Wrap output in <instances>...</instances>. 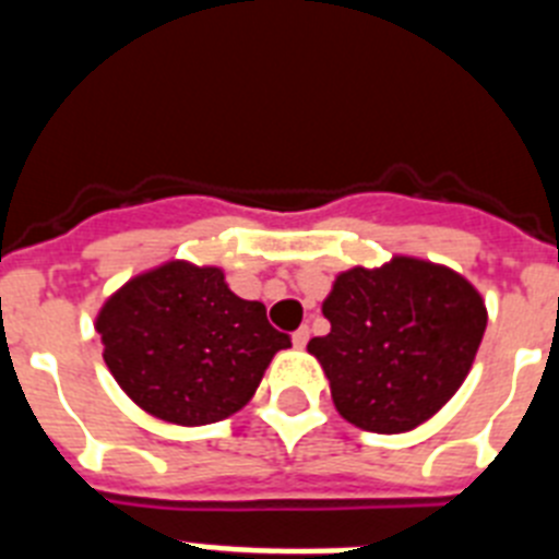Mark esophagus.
<instances>
[{"label":"esophagus","instance_id":"34e87169","mask_svg":"<svg viewBox=\"0 0 559 559\" xmlns=\"http://www.w3.org/2000/svg\"><path fill=\"white\" fill-rule=\"evenodd\" d=\"M308 341H310V328H299V330H296V333H294V347L296 349H302L305 344H308Z\"/></svg>","mask_w":559,"mask_h":559}]
</instances>
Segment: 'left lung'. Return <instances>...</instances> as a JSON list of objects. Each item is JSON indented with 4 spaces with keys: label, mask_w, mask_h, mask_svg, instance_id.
Wrapping results in <instances>:
<instances>
[{
    "label": "left lung",
    "mask_w": 559,
    "mask_h": 559,
    "mask_svg": "<svg viewBox=\"0 0 559 559\" xmlns=\"http://www.w3.org/2000/svg\"><path fill=\"white\" fill-rule=\"evenodd\" d=\"M330 333L310 338L338 414L374 433L426 423L456 394L487 328L476 288L445 265L392 257L335 276L322 305Z\"/></svg>",
    "instance_id": "left-lung-1"
}]
</instances>
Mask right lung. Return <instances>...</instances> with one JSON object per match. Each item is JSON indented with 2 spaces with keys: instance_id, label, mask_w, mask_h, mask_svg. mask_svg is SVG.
<instances>
[{
  "instance_id": "add662e5",
  "label": "right lung",
  "mask_w": 559,
  "mask_h": 559,
  "mask_svg": "<svg viewBox=\"0 0 559 559\" xmlns=\"http://www.w3.org/2000/svg\"><path fill=\"white\" fill-rule=\"evenodd\" d=\"M95 328L122 392L176 426H210L240 412L271 358L290 347L263 302L231 294L215 265L185 260L128 280Z\"/></svg>"
}]
</instances>
